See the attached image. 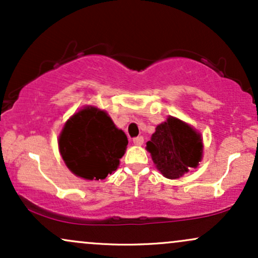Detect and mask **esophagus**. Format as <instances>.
<instances>
[{
  "label": "esophagus",
  "mask_w": 258,
  "mask_h": 258,
  "mask_svg": "<svg viewBox=\"0 0 258 258\" xmlns=\"http://www.w3.org/2000/svg\"><path fill=\"white\" fill-rule=\"evenodd\" d=\"M143 142H144V138L142 137V136H138V137L133 138V143H135L136 146H142V144H143Z\"/></svg>",
  "instance_id": "1"
}]
</instances>
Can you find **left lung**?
Returning <instances> with one entry per match:
<instances>
[{
	"label": "left lung",
	"mask_w": 258,
	"mask_h": 258,
	"mask_svg": "<svg viewBox=\"0 0 258 258\" xmlns=\"http://www.w3.org/2000/svg\"><path fill=\"white\" fill-rule=\"evenodd\" d=\"M203 139L200 133L188 123L173 116L156 126L147 150L155 166L164 177L177 179L198 167L203 158Z\"/></svg>",
	"instance_id": "8db88e82"
}]
</instances>
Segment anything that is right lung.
<instances>
[{
    "label": "right lung",
    "mask_w": 258,
    "mask_h": 258,
    "mask_svg": "<svg viewBox=\"0 0 258 258\" xmlns=\"http://www.w3.org/2000/svg\"><path fill=\"white\" fill-rule=\"evenodd\" d=\"M58 144L74 174L99 180L116 171L128 141L104 110L86 106L65 122Z\"/></svg>",
    "instance_id": "add662e5"
}]
</instances>
